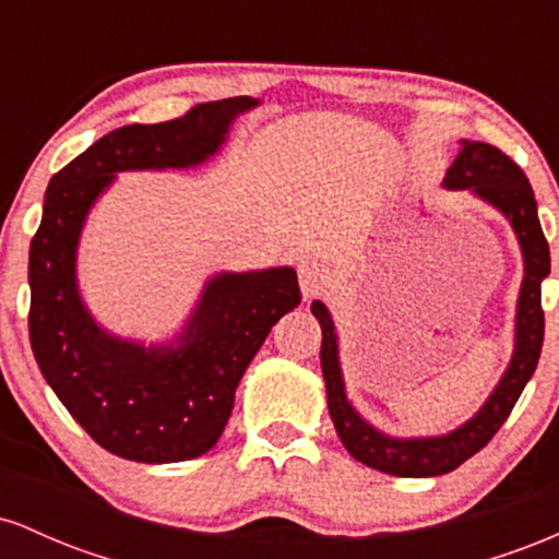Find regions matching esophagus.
I'll return each mask as SVG.
<instances>
[{"mask_svg":"<svg viewBox=\"0 0 559 559\" xmlns=\"http://www.w3.org/2000/svg\"><path fill=\"white\" fill-rule=\"evenodd\" d=\"M297 273H299L301 297H305V299L316 297L318 288L323 286V281H325L323 265H320V262H316V260H301L299 267H297Z\"/></svg>","mask_w":559,"mask_h":559,"instance_id":"34e87169","label":"esophagus"}]
</instances>
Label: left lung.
I'll return each mask as SVG.
<instances>
[{
    "label": "left lung",
    "mask_w": 559,
    "mask_h": 559,
    "mask_svg": "<svg viewBox=\"0 0 559 559\" xmlns=\"http://www.w3.org/2000/svg\"><path fill=\"white\" fill-rule=\"evenodd\" d=\"M460 144H463L460 155L454 157L452 168L444 176V189H467L473 197L484 199L486 204L499 210L510 228L515 230L523 254V284L515 310V349H512L510 365L484 407L463 426L441 436L396 439V436L378 431L373 423L357 413L355 404L346 396L342 362H338V336L329 307L320 299L312 301L310 307L312 316L318 318L320 331H323L320 368H323L329 413L338 439L357 463L400 478L444 476L489 444L491 436L502 428L507 415L515 407L525 383L534 376L544 344L542 281L549 275L551 262L549 243L544 239L542 223H538L534 189H531L525 173L497 146L467 139Z\"/></svg>",
    "instance_id": "8db88e82"
}]
</instances>
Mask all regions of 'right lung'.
Here are the masks:
<instances>
[{
  "label": "right lung",
  "mask_w": 559,
  "mask_h": 559,
  "mask_svg": "<svg viewBox=\"0 0 559 559\" xmlns=\"http://www.w3.org/2000/svg\"><path fill=\"white\" fill-rule=\"evenodd\" d=\"M258 105L234 96L168 123L115 128L47 186L28 254L31 349L57 400L118 457L183 463L213 449L243 370L301 294L294 267L215 273L170 344L120 338L96 323L81 297L83 223L118 173L197 168L221 152L236 115Z\"/></svg>",
  "instance_id": "add662e5"
}]
</instances>
